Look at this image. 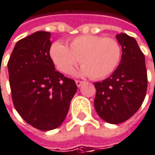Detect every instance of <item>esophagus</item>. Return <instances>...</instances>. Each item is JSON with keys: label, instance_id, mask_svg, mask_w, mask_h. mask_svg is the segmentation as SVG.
Returning a JSON list of instances; mask_svg holds the SVG:
<instances>
[{"label": "esophagus", "instance_id": "obj_1", "mask_svg": "<svg viewBox=\"0 0 155 155\" xmlns=\"http://www.w3.org/2000/svg\"><path fill=\"white\" fill-rule=\"evenodd\" d=\"M75 83H76V86L79 87H81L83 83H84V81H75Z\"/></svg>", "mask_w": 155, "mask_h": 155}]
</instances>
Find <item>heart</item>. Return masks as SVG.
<instances>
[{"label":"heart","mask_w":155,"mask_h":155,"mask_svg":"<svg viewBox=\"0 0 155 155\" xmlns=\"http://www.w3.org/2000/svg\"><path fill=\"white\" fill-rule=\"evenodd\" d=\"M50 57L55 67L63 74H70L81 59L83 65L79 75L104 79L117 68L121 59L118 42L111 38L83 35L73 38L69 47L62 42H54Z\"/></svg>","instance_id":"b5f03b06"}]
</instances>
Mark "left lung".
<instances>
[{
    "instance_id": "8db88e82",
    "label": "left lung",
    "mask_w": 155,
    "mask_h": 155,
    "mask_svg": "<svg viewBox=\"0 0 155 155\" xmlns=\"http://www.w3.org/2000/svg\"><path fill=\"white\" fill-rule=\"evenodd\" d=\"M122 46V58L109 78L95 82L94 105L98 116L110 124L123 123L137 112L147 88L145 56L135 38L127 34L116 36Z\"/></svg>"
}]
</instances>
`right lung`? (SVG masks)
I'll use <instances>...</instances> for the list:
<instances>
[{"label": "right lung", "mask_w": 155, "mask_h": 155, "mask_svg": "<svg viewBox=\"0 0 155 155\" xmlns=\"http://www.w3.org/2000/svg\"><path fill=\"white\" fill-rule=\"evenodd\" d=\"M51 33L37 31L15 44L8 62L15 108L28 124L41 131L65 120L77 86L55 70L50 57Z\"/></svg>", "instance_id": "obj_1"}]
</instances>
